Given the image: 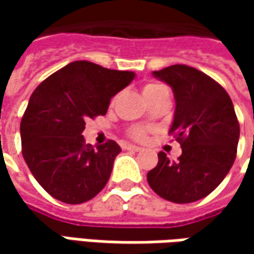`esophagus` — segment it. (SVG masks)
Wrapping results in <instances>:
<instances>
[{
    "mask_svg": "<svg viewBox=\"0 0 254 254\" xmlns=\"http://www.w3.org/2000/svg\"><path fill=\"white\" fill-rule=\"evenodd\" d=\"M126 150H130V151H141V148L140 147H137V145H126Z\"/></svg>",
    "mask_w": 254,
    "mask_h": 254,
    "instance_id": "1",
    "label": "esophagus"
}]
</instances>
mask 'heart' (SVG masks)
Wrapping results in <instances>:
<instances>
[{
	"mask_svg": "<svg viewBox=\"0 0 254 254\" xmlns=\"http://www.w3.org/2000/svg\"><path fill=\"white\" fill-rule=\"evenodd\" d=\"M162 90H168L165 84L158 83V82H150L142 87V94H144V97H150L152 94L160 93ZM131 137L135 140H144L145 138V130L144 128H134L131 131Z\"/></svg>",
	"mask_w": 254,
	"mask_h": 254,
	"instance_id": "b5f03b06",
	"label": "heart"
}]
</instances>
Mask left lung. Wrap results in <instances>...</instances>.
<instances>
[{
	"label": "left lung",
	"instance_id": "1",
	"mask_svg": "<svg viewBox=\"0 0 254 254\" xmlns=\"http://www.w3.org/2000/svg\"><path fill=\"white\" fill-rule=\"evenodd\" d=\"M152 74L172 87L175 114L170 134L181 144L178 161L158 154L147 174L151 190L175 203L195 202L215 190L232 168L240 127L229 94L212 77L187 64Z\"/></svg>",
	"mask_w": 254,
	"mask_h": 254
}]
</instances>
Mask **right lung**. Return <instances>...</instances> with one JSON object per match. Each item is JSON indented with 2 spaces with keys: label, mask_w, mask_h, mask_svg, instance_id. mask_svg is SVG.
I'll return each mask as SVG.
<instances>
[{
  "label": "right lung",
  "mask_w": 254,
  "mask_h": 254,
  "mask_svg": "<svg viewBox=\"0 0 254 254\" xmlns=\"http://www.w3.org/2000/svg\"><path fill=\"white\" fill-rule=\"evenodd\" d=\"M135 73L76 61L45 79L32 93L21 122L22 155L35 180L55 199L83 203L110 178L120 145L86 144L87 119L104 116L113 96Z\"/></svg>",
  "instance_id": "right-lung-1"
}]
</instances>
